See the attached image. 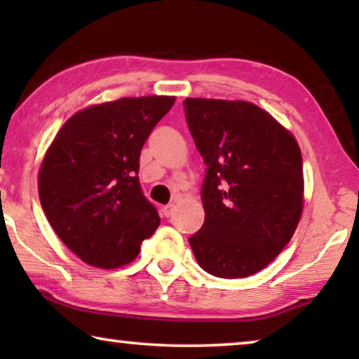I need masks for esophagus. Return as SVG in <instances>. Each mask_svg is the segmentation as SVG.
<instances>
[{"label": "esophagus", "mask_w": 359, "mask_h": 359, "mask_svg": "<svg viewBox=\"0 0 359 359\" xmlns=\"http://www.w3.org/2000/svg\"><path fill=\"white\" fill-rule=\"evenodd\" d=\"M174 212V204H168L163 208V214H165V217H171Z\"/></svg>", "instance_id": "34e87169"}]
</instances>
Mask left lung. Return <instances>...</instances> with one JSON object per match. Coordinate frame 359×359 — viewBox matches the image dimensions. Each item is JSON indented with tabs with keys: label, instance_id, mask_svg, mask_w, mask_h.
I'll return each instance as SVG.
<instances>
[{
	"label": "left lung",
	"instance_id": "1",
	"mask_svg": "<svg viewBox=\"0 0 359 359\" xmlns=\"http://www.w3.org/2000/svg\"><path fill=\"white\" fill-rule=\"evenodd\" d=\"M188 130L205 163L204 224L190 242L222 278L257 274L288 244L302 214V156L290 131L247 101L187 98Z\"/></svg>",
	"mask_w": 359,
	"mask_h": 359
}]
</instances>
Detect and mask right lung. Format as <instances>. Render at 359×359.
<instances>
[{"mask_svg":"<svg viewBox=\"0 0 359 359\" xmlns=\"http://www.w3.org/2000/svg\"><path fill=\"white\" fill-rule=\"evenodd\" d=\"M174 96L121 98L66 121L39 169V199L50 226L83 263H131L160 224L139 184V156Z\"/></svg>","mask_w":359,"mask_h":359,"instance_id":"add662e5","label":"right lung"}]
</instances>
